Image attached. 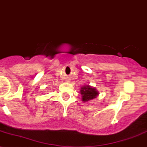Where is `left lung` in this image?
<instances>
[{
    "mask_svg": "<svg viewBox=\"0 0 147 147\" xmlns=\"http://www.w3.org/2000/svg\"><path fill=\"white\" fill-rule=\"evenodd\" d=\"M80 94L82 95V100L83 102H88L94 99L98 96V91L94 87H91L89 84L84 85L80 88Z\"/></svg>",
    "mask_w": 147,
    "mask_h": 147,
    "instance_id": "obj_1",
    "label": "left lung"
}]
</instances>
